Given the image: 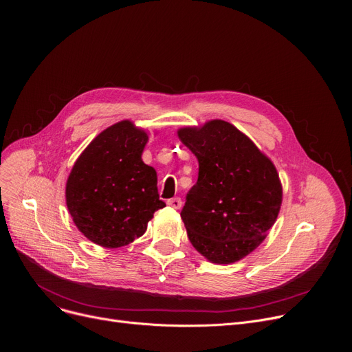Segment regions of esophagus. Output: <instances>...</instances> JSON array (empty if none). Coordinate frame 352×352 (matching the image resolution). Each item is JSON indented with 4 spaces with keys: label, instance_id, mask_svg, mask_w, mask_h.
<instances>
[{
    "label": "esophagus",
    "instance_id": "obj_1",
    "mask_svg": "<svg viewBox=\"0 0 352 352\" xmlns=\"http://www.w3.org/2000/svg\"><path fill=\"white\" fill-rule=\"evenodd\" d=\"M167 205L174 208V209H181L182 206V200L179 197H173V199H168L167 200Z\"/></svg>",
    "mask_w": 352,
    "mask_h": 352
}]
</instances>
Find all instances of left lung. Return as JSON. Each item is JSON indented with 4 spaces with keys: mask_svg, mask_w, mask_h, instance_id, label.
<instances>
[{
    "mask_svg": "<svg viewBox=\"0 0 352 352\" xmlns=\"http://www.w3.org/2000/svg\"><path fill=\"white\" fill-rule=\"evenodd\" d=\"M199 162L181 212L188 238L209 262L230 265L255 250L277 220L283 186L273 162L232 124L178 129Z\"/></svg>",
    "mask_w": 352,
    "mask_h": 352,
    "instance_id": "obj_1",
    "label": "left lung"
}]
</instances>
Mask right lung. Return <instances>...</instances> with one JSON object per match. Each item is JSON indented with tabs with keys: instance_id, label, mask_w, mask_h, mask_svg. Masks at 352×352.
<instances>
[{
	"instance_id": "right-lung-1",
	"label": "right lung",
	"mask_w": 352,
	"mask_h": 352,
	"mask_svg": "<svg viewBox=\"0 0 352 352\" xmlns=\"http://www.w3.org/2000/svg\"><path fill=\"white\" fill-rule=\"evenodd\" d=\"M147 140L144 129L124 120L100 132L76 159L65 200L89 241L125 246L142 236L155 212L166 206L159 199L156 170L142 160Z\"/></svg>"
}]
</instances>
